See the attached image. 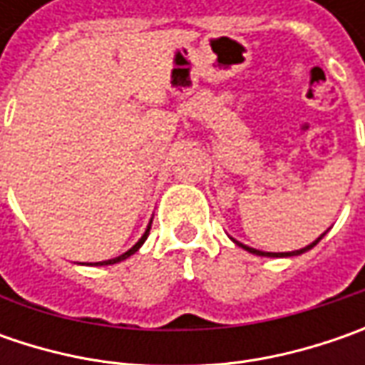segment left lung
Instances as JSON below:
<instances>
[{"mask_svg": "<svg viewBox=\"0 0 365 365\" xmlns=\"http://www.w3.org/2000/svg\"><path fill=\"white\" fill-rule=\"evenodd\" d=\"M323 235H325V233H323ZM323 235H321V237H323ZM321 237H319L317 242H313L311 245L302 247V250H297V252H287V254H270V252H266V254H264V252H259V250H254V247H247V245H242V244H240V245H242L244 250H247V252H252V254H258V256H299V254H302V252H307V250H311L313 245L319 244V242H321Z\"/></svg>", "mask_w": 365, "mask_h": 365, "instance_id": "1", "label": "left lung"}]
</instances>
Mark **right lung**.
<instances>
[{"label":"right lung","instance_id":"add662e5","mask_svg":"<svg viewBox=\"0 0 365 365\" xmlns=\"http://www.w3.org/2000/svg\"><path fill=\"white\" fill-rule=\"evenodd\" d=\"M148 233H150V227H148L146 233H144V235H142V240H140V242H138V244L133 245L132 250H128V252H125V254H121V256H118V258H113V259H106V262H101V264H103V266H106V264H115V262H121V259H125V258H128V256H132L133 252H138V250H140V245H142V244H144V242H146Z\"/></svg>","mask_w":365,"mask_h":365}]
</instances>
